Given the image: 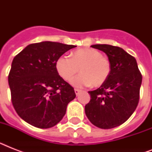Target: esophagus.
<instances>
[{
  "instance_id": "34e87169",
  "label": "esophagus",
  "mask_w": 152,
  "mask_h": 152,
  "mask_svg": "<svg viewBox=\"0 0 152 152\" xmlns=\"http://www.w3.org/2000/svg\"><path fill=\"white\" fill-rule=\"evenodd\" d=\"M75 93H76V95H78L79 94H80V91H81L80 90H79V89H75Z\"/></svg>"
}]
</instances>
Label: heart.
Instances as JSON below:
<instances>
[{"label":"heart","mask_w":152,"mask_h":152,"mask_svg":"<svg viewBox=\"0 0 152 152\" xmlns=\"http://www.w3.org/2000/svg\"><path fill=\"white\" fill-rule=\"evenodd\" d=\"M56 69L64 80L69 81L80 71L81 75L71 83L76 88L89 86L98 88L108 79L111 66L109 60L94 49H81L74 51L72 57L63 55L57 60Z\"/></svg>","instance_id":"b5f03b06"}]
</instances>
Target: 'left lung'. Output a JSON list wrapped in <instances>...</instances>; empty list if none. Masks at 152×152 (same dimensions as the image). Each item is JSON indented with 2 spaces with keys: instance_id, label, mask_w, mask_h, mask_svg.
I'll return each instance as SVG.
<instances>
[{
  "instance_id": "left-lung-1",
  "label": "left lung",
  "mask_w": 152,
  "mask_h": 152,
  "mask_svg": "<svg viewBox=\"0 0 152 152\" xmlns=\"http://www.w3.org/2000/svg\"><path fill=\"white\" fill-rule=\"evenodd\" d=\"M91 47L107 55L111 70L99 88L88 91L91 100L85 113L96 127L108 129L123 124L133 113L139 102L142 76L136 59L122 48L106 44Z\"/></svg>"
}]
</instances>
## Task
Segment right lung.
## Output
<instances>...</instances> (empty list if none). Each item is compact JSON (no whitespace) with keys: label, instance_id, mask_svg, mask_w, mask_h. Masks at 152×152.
Listing matches in <instances>:
<instances>
[{"label":"right lung","instance_id":"add662e5","mask_svg":"<svg viewBox=\"0 0 152 152\" xmlns=\"http://www.w3.org/2000/svg\"><path fill=\"white\" fill-rule=\"evenodd\" d=\"M74 47L42 42L30 44L14 57L8 75L12 102L18 115L30 125L40 129L54 126L76 98L73 88L56 69L57 60Z\"/></svg>","mask_w":152,"mask_h":152}]
</instances>
